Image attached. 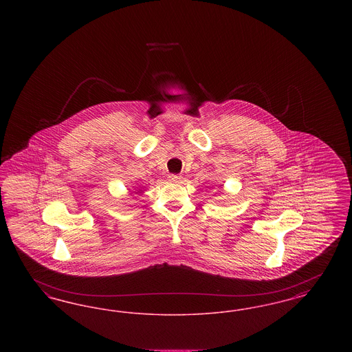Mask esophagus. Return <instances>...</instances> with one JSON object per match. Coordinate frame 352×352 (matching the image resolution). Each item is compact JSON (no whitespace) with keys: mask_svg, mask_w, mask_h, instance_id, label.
<instances>
[{"mask_svg":"<svg viewBox=\"0 0 352 352\" xmlns=\"http://www.w3.org/2000/svg\"><path fill=\"white\" fill-rule=\"evenodd\" d=\"M168 181L173 182V184H178V182H181V179H182V177L178 175V174H168Z\"/></svg>","mask_w":352,"mask_h":352,"instance_id":"34e87169","label":"esophagus"}]
</instances>
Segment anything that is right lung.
Instances as JSON below:
<instances>
[{
  "instance_id": "1",
  "label": "right lung",
  "mask_w": 352,
  "mask_h": 352,
  "mask_svg": "<svg viewBox=\"0 0 352 352\" xmlns=\"http://www.w3.org/2000/svg\"><path fill=\"white\" fill-rule=\"evenodd\" d=\"M138 192H140V191H138Z\"/></svg>"
}]
</instances>
